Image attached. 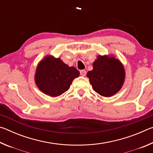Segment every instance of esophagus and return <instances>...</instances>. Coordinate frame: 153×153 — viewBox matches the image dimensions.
<instances>
[{"mask_svg": "<svg viewBox=\"0 0 153 153\" xmlns=\"http://www.w3.org/2000/svg\"><path fill=\"white\" fill-rule=\"evenodd\" d=\"M80 75H81L82 76H86V70H81L80 71Z\"/></svg>", "mask_w": 153, "mask_h": 153, "instance_id": "esophagus-1", "label": "esophagus"}]
</instances>
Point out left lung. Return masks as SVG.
Wrapping results in <instances>:
<instances>
[{
  "label": "left lung",
  "mask_w": 153,
  "mask_h": 153,
  "mask_svg": "<svg viewBox=\"0 0 153 153\" xmlns=\"http://www.w3.org/2000/svg\"><path fill=\"white\" fill-rule=\"evenodd\" d=\"M93 69L88 72L93 90L105 97H111L121 89L126 71L121 62L113 55H98Z\"/></svg>",
  "instance_id": "8db88e82"
}]
</instances>
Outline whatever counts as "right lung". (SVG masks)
I'll use <instances>...</instances> for the list:
<instances>
[{"mask_svg": "<svg viewBox=\"0 0 153 153\" xmlns=\"http://www.w3.org/2000/svg\"><path fill=\"white\" fill-rule=\"evenodd\" d=\"M79 76L76 68L69 67L60 58L46 55L38 64L34 80L44 94L56 97L68 90L73 80Z\"/></svg>", "mask_w": 153, "mask_h": 153, "instance_id": "1", "label": "right lung"}]
</instances>
